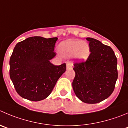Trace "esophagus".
Listing matches in <instances>:
<instances>
[{
	"label": "esophagus",
	"mask_w": 128,
	"mask_h": 128,
	"mask_svg": "<svg viewBox=\"0 0 128 128\" xmlns=\"http://www.w3.org/2000/svg\"><path fill=\"white\" fill-rule=\"evenodd\" d=\"M73 65L70 63H66V69L68 70V69H72V68Z\"/></svg>",
	"instance_id": "34e87169"
}]
</instances>
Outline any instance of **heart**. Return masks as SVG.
Listing matches in <instances>:
<instances>
[{
    "label": "heart",
    "instance_id": "1",
    "mask_svg": "<svg viewBox=\"0 0 128 128\" xmlns=\"http://www.w3.org/2000/svg\"><path fill=\"white\" fill-rule=\"evenodd\" d=\"M59 51L64 56H74L80 62L87 60L90 53L88 44L78 40H68L62 42L59 46Z\"/></svg>",
    "mask_w": 128,
    "mask_h": 128
}]
</instances>
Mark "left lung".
I'll return each instance as SVG.
<instances>
[{
	"mask_svg": "<svg viewBox=\"0 0 128 128\" xmlns=\"http://www.w3.org/2000/svg\"><path fill=\"white\" fill-rule=\"evenodd\" d=\"M90 54L85 62L75 63L72 87L76 97L85 103L96 104L109 97L118 79L117 58L109 46L87 38Z\"/></svg>",
	"mask_w": 128,
	"mask_h": 128,
	"instance_id": "8db88e82",
	"label": "left lung"
}]
</instances>
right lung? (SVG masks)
<instances>
[{
    "instance_id": "1",
    "label": "right lung",
    "mask_w": 128,
    "mask_h": 128,
    "mask_svg": "<svg viewBox=\"0 0 128 128\" xmlns=\"http://www.w3.org/2000/svg\"><path fill=\"white\" fill-rule=\"evenodd\" d=\"M58 38L33 36L16 45L10 56V78L22 98L40 101L49 96L57 80L66 71V64L54 65L50 60Z\"/></svg>"
}]
</instances>
